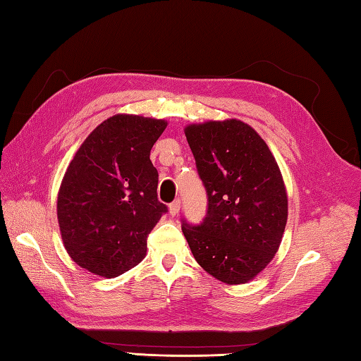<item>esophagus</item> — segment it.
<instances>
[{
	"instance_id": "34e87169",
	"label": "esophagus",
	"mask_w": 361,
	"mask_h": 361,
	"mask_svg": "<svg viewBox=\"0 0 361 361\" xmlns=\"http://www.w3.org/2000/svg\"><path fill=\"white\" fill-rule=\"evenodd\" d=\"M180 208H181V202H180V198H176V200H173L171 204H169V212H171L172 217H175V216H178Z\"/></svg>"
}]
</instances>
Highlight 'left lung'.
I'll return each instance as SVG.
<instances>
[{"label": "left lung", "instance_id": "1", "mask_svg": "<svg viewBox=\"0 0 361 361\" xmlns=\"http://www.w3.org/2000/svg\"><path fill=\"white\" fill-rule=\"evenodd\" d=\"M208 195L203 221L181 229L195 260L225 283H245L268 265L287 224V192L265 141L237 119L185 130Z\"/></svg>", "mask_w": 361, "mask_h": 361}]
</instances>
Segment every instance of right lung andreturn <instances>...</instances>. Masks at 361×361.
<instances>
[{"instance_id": "right-lung-1", "label": "right lung", "mask_w": 361, "mask_h": 361, "mask_svg": "<svg viewBox=\"0 0 361 361\" xmlns=\"http://www.w3.org/2000/svg\"><path fill=\"white\" fill-rule=\"evenodd\" d=\"M166 126L116 114L90 133L68 166L57 217L68 255L82 268L114 278L144 259L147 237L167 212L150 161Z\"/></svg>"}]
</instances>
